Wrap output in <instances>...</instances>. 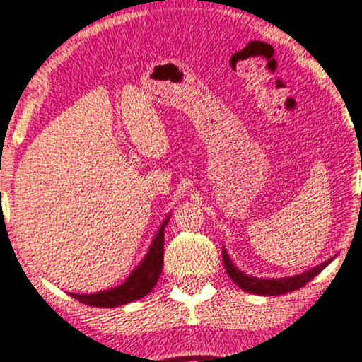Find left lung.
<instances>
[{
	"mask_svg": "<svg viewBox=\"0 0 362 362\" xmlns=\"http://www.w3.org/2000/svg\"><path fill=\"white\" fill-rule=\"evenodd\" d=\"M334 258H330L324 263L319 264V267L308 269L305 273H300V275L295 276H288V278H255L250 275H245L243 272L234 267V263L230 261L226 250H223V261H224V268L228 272V275L230 280H233L241 290L247 291V293H255V295H264V297H275V295H283L288 293V291H295L298 288H302L303 285H307L308 281L312 280L313 276H317L319 273L324 269L327 264L332 261Z\"/></svg>",
	"mask_w": 362,
	"mask_h": 362,
	"instance_id": "1",
	"label": "left lung"
}]
</instances>
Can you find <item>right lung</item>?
<instances>
[{
  "instance_id": "obj_1",
  "label": "right lung",
  "mask_w": 362,
  "mask_h": 362,
  "mask_svg": "<svg viewBox=\"0 0 362 362\" xmlns=\"http://www.w3.org/2000/svg\"><path fill=\"white\" fill-rule=\"evenodd\" d=\"M170 221V216L165 219L162 228L158 229L156 236L151 243L150 250H148L145 259L141 261V264L134 269L132 275L128 276L123 285L116 286V288L98 291V293L90 295H79V293H71L72 298L79 300L81 303L90 307H99V308H112L124 305V303L134 302V300L143 298L151 291L155 286V283L158 281L160 273L163 268V229Z\"/></svg>"
}]
</instances>
